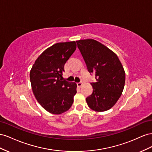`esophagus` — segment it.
<instances>
[{"label": "esophagus", "mask_w": 152, "mask_h": 152, "mask_svg": "<svg viewBox=\"0 0 152 152\" xmlns=\"http://www.w3.org/2000/svg\"><path fill=\"white\" fill-rule=\"evenodd\" d=\"M82 85H83V83H82L81 82H78V83H77V86H78V87H81Z\"/></svg>", "instance_id": "esophagus-1"}]
</instances>
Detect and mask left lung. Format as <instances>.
<instances>
[{"mask_svg":"<svg viewBox=\"0 0 152 152\" xmlns=\"http://www.w3.org/2000/svg\"><path fill=\"white\" fill-rule=\"evenodd\" d=\"M88 70L95 75L96 81L92 95L86 101L90 109L105 111L113 106L122 95L125 73L120 60L113 51L94 39L77 41Z\"/></svg>","mask_w":152,"mask_h":152,"instance_id":"left-lung-1","label":"left lung"}]
</instances>
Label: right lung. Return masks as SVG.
I'll return each instance as SVG.
<instances>
[{
  "label": "right lung",
  "instance_id": "add662e5",
  "mask_svg": "<svg viewBox=\"0 0 152 152\" xmlns=\"http://www.w3.org/2000/svg\"><path fill=\"white\" fill-rule=\"evenodd\" d=\"M76 49L75 41L59 42L41 54L30 72L33 93L41 106L52 114L66 112L76 94L75 82L62 80L64 65Z\"/></svg>",
  "mask_w": 152,
  "mask_h": 152
}]
</instances>
